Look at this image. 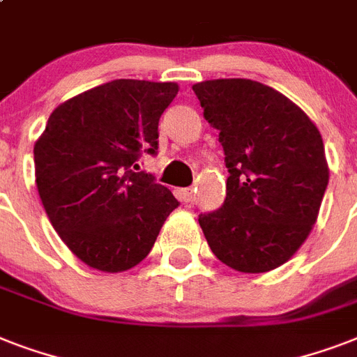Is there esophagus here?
Segmentation results:
<instances>
[{
	"mask_svg": "<svg viewBox=\"0 0 357 357\" xmlns=\"http://www.w3.org/2000/svg\"><path fill=\"white\" fill-rule=\"evenodd\" d=\"M192 195H195V192H192V189H181V190H179V196H181V200H183V202L192 200Z\"/></svg>",
	"mask_w": 357,
	"mask_h": 357,
	"instance_id": "esophagus-1",
	"label": "esophagus"
}]
</instances>
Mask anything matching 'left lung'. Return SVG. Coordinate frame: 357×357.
<instances>
[{
    "label": "left lung",
    "mask_w": 357,
    "mask_h": 357,
    "mask_svg": "<svg viewBox=\"0 0 357 357\" xmlns=\"http://www.w3.org/2000/svg\"><path fill=\"white\" fill-rule=\"evenodd\" d=\"M218 129L229 178L226 200L198 217L213 254L238 272L283 265L302 246L328 187L322 137L307 114L252 79L192 85Z\"/></svg>",
    "instance_id": "left-lung-1"
}]
</instances>
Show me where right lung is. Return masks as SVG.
<instances>
[{"instance_id":"1","label":"right lung","mask_w":357,"mask_h":357,"mask_svg":"<svg viewBox=\"0 0 357 357\" xmlns=\"http://www.w3.org/2000/svg\"><path fill=\"white\" fill-rule=\"evenodd\" d=\"M176 83L114 79L59 105L35 144L36 187L64 244L92 268L122 272L144 259L179 202L151 174L159 119Z\"/></svg>"}]
</instances>
